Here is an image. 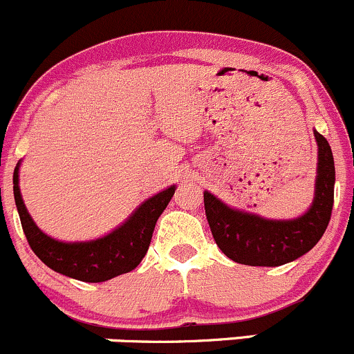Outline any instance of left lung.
<instances>
[{
    "mask_svg": "<svg viewBox=\"0 0 354 354\" xmlns=\"http://www.w3.org/2000/svg\"><path fill=\"white\" fill-rule=\"evenodd\" d=\"M317 169L313 203L302 215L274 220L232 208L208 189L203 192L205 213L220 250L236 263L277 267L292 262L316 245L328 228L335 203V159L324 136L314 131Z\"/></svg>",
    "mask_w": 354,
    "mask_h": 354,
    "instance_id": "obj_1",
    "label": "left lung"
}]
</instances>
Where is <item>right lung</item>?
Masks as SVG:
<instances>
[{
  "label": "right lung",
  "mask_w": 354,
  "mask_h": 354,
  "mask_svg": "<svg viewBox=\"0 0 354 354\" xmlns=\"http://www.w3.org/2000/svg\"><path fill=\"white\" fill-rule=\"evenodd\" d=\"M19 166L21 161L13 173V193L30 247L50 269L82 282H106L134 270L145 259L159 215L168 207L176 189V185H171L147 198L131 213L129 218L107 235L85 242H64L40 230L26 209L19 192Z\"/></svg>",
  "instance_id": "right-lung-1"
}]
</instances>
